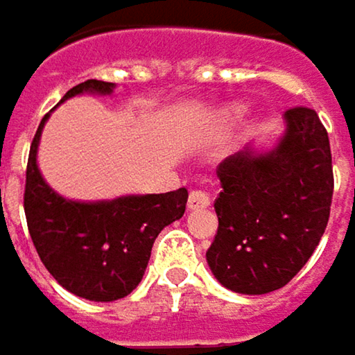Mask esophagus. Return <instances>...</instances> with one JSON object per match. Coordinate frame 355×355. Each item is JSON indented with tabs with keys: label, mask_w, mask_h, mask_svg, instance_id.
<instances>
[{
	"label": "esophagus",
	"mask_w": 355,
	"mask_h": 355,
	"mask_svg": "<svg viewBox=\"0 0 355 355\" xmlns=\"http://www.w3.org/2000/svg\"><path fill=\"white\" fill-rule=\"evenodd\" d=\"M211 203V199H209V195L205 193V191H199V189H193L191 191V195H189V209H203V207H207Z\"/></svg>",
	"instance_id": "1"
}]
</instances>
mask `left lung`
<instances>
[{"label": "left lung", "mask_w": 355, "mask_h": 355, "mask_svg": "<svg viewBox=\"0 0 355 355\" xmlns=\"http://www.w3.org/2000/svg\"><path fill=\"white\" fill-rule=\"evenodd\" d=\"M286 131L267 152L245 148L218 166V234L207 248L216 279L239 294L284 288L319 247L329 222L333 166L327 129L313 108L286 110Z\"/></svg>", "instance_id": "1"}]
</instances>
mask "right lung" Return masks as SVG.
<instances>
[{
	"label": "right lung",
	"mask_w": 355,
	"mask_h": 355,
	"mask_svg": "<svg viewBox=\"0 0 355 355\" xmlns=\"http://www.w3.org/2000/svg\"><path fill=\"white\" fill-rule=\"evenodd\" d=\"M114 84L88 80L63 98L78 94H112ZM51 114V112H49ZM36 129L28 168L24 211L28 232L46 271L71 294L112 302L131 294L144 277L154 241L184 214L187 189L158 195H125L108 201H73L53 191L38 171L36 152L42 127Z\"/></svg>",
	"instance_id": "1"
}]
</instances>
